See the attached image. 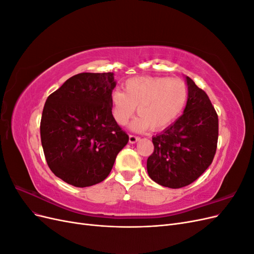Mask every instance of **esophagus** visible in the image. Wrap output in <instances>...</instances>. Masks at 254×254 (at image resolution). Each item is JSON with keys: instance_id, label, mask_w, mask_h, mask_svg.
Returning <instances> with one entry per match:
<instances>
[{"instance_id": "obj_1", "label": "esophagus", "mask_w": 254, "mask_h": 254, "mask_svg": "<svg viewBox=\"0 0 254 254\" xmlns=\"http://www.w3.org/2000/svg\"><path fill=\"white\" fill-rule=\"evenodd\" d=\"M139 140H140L139 136L133 135V134H130V135H129V143H130V144H134V143H136Z\"/></svg>"}]
</instances>
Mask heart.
Masks as SVG:
<instances>
[{"label": "heart", "mask_w": 254, "mask_h": 254, "mask_svg": "<svg viewBox=\"0 0 254 254\" xmlns=\"http://www.w3.org/2000/svg\"><path fill=\"white\" fill-rule=\"evenodd\" d=\"M124 91L113 90L110 94L112 115L119 125L125 126L134 114L131 124L135 131L150 127L159 131L170 126L179 117L187 105L189 92L186 82L180 78L161 76H136L127 79Z\"/></svg>", "instance_id": "b5f03b06"}]
</instances>
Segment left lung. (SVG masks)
I'll list each match as a JSON object with an SVG mask.
<instances>
[{
	"label": "left lung",
	"mask_w": 254,
	"mask_h": 254,
	"mask_svg": "<svg viewBox=\"0 0 254 254\" xmlns=\"http://www.w3.org/2000/svg\"><path fill=\"white\" fill-rule=\"evenodd\" d=\"M189 97L183 114L152 137L153 152L147 172L158 184L170 189L187 187L200 177L214 159L218 140V117L205 92L189 76Z\"/></svg>",
	"instance_id": "8db88e82"
}]
</instances>
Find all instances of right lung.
I'll list each match as a JSON object with an SVG mask.
<instances>
[{
    "mask_svg": "<svg viewBox=\"0 0 254 254\" xmlns=\"http://www.w3.org/2000/svg\"><path fill=\"white\" fill-rule=\"evenodd\" d=\"M114 74L80 73L48 97L40 123L41 143L51 171L76 188L104 181L128 134L112 115Z\"/></svg>",
    "mask_w": 254,
    "mask_h": 254,
    "instance_id": "obj_1",
    "label": "right lung"
}]
</instances>
